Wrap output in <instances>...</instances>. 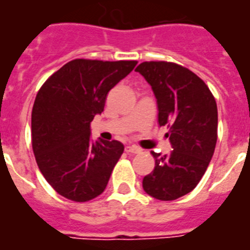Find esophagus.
<instances>
[{
	"instance_id": "34e87169",
	"label": "esophagus",
	"mask_w": 250,
	"mask_h": 250,
	"mask_svg": "<svg viewBox=\"0 0 250 250\" xmlns=\"http://www.w3.org/2000/svg\"><path fill=\"white\" fill-rule=\"evenodd\" d=\"M125 151L126 152H130V154H139L141 152V148L135 146H126L125 147Z\"/></svg>"
}]
</instances>
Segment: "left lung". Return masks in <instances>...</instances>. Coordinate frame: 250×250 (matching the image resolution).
Returning <instances> with one entry per match:
<instances>
[{"instance_id":"8db88e82","label":"left lung","mask_w":250,"mask_h":250,"mask_svg":"<svg viewBox=\"0 0 250 250\" xmlns=\"http://www.w3.org/2000/svg\"><path fill=\"white\" fill-rule=\"evenodd\" d=\"M135 71L150 83L160 126L168 127L173 151L155 159L154 171L143 177L147 194L173 201L190 193L208 169L218 139V108L206 83L187 67L167 61H146Z\"/></svg>"}]
</instances>
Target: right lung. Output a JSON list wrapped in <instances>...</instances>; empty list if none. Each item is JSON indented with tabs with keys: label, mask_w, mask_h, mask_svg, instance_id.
<instances>
[{
	"label": "right lung",
	"mask_w": 250,
	"mask_h": 250,
	"mask_svg": "<svg viewBox=\"0 0 250 250\" xmlns=\"http://www.w3.org/2000/svg\"><path fill=\"white\" fill-rule=\"evenodd\" d=\"M137 61L77 59L46 79L31 115L39 169L60 195L74 202L96 198L124 152L119 141H92L90 124L104 111L108 92Z\"/></svg>",
	"instance_id": "add662e5"
}]
</instances>
